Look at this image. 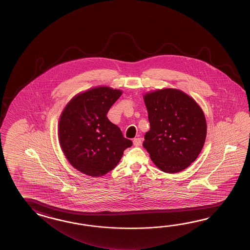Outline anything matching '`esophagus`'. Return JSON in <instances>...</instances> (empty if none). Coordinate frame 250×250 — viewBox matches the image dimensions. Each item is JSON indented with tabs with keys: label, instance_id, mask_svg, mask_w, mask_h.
I'll use <instances>...</instances> for the list:
<instances>
[{
	"label": "esophagus",
	"instance_id": "obj_1",
	"mask_svg": "<svg viewBox=\"0 0 250 250\" xmlns=\"http://www.w3.org/2000/svg\"><path fill=\"white\" fill-rule=\"evenodd\" d=\"M141 143H142V139H141V138H134V140H133V144H134V146H139L141 145Z\"/></svg>",
	"mask_w": 250,
	"mask_h": 250
}]
</instances>
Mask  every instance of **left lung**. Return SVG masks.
Wrapping results in <instances>:
<instances>
[{
    "label": "left lung",
    "instance_id": "8db88e82",
    "mask_svg": "<svg viewBox=\"0 0 250 250\" xmlns=\"http://www.w3.org/2000/svg\"><path fill=\"white\" fill-rule=\"evenodd\" d=\"M150 130L143 146L160 170L176 173L197 159L207 138V121L192 97L173 88L144 96Z\"/></svg>",
    "mask_w": 250,
    "mask_h": 250
}]
</instances>
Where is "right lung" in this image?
<instances>
[{"mask_svg": "<svg viewBox=\"0 0 250 250\" xmlns=\"http://www.w3.org/2000/svg\"><path fill=\"white\" fill-rule=\"evenodd\" d=\"M123 92L98 86L74 96L59 123V140L69 164L92 177L113 170L132 141L123 137L107 112Z\"/></svg>", "mask_w": 250, "mask_h": 250, "instance_id": "right-lung-1", "label": "right lung"}]
</instances>
